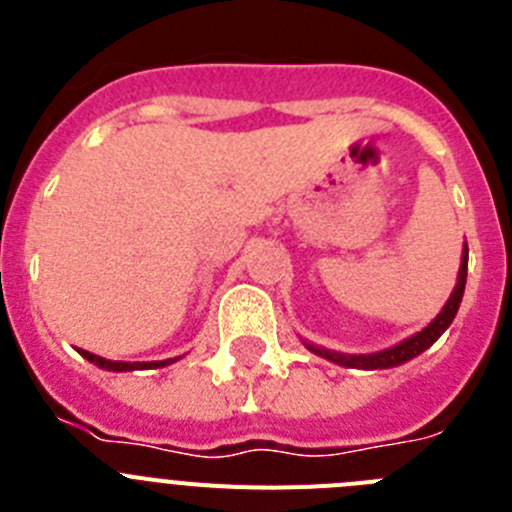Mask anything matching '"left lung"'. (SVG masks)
I'll list each match as a JSON object with an SVG mask.
<instances>
[{"mask_svg":"<svg viewBox=\"0 0 512 512\" xmlns=\"http://www.w3.org/2000/svg\"><path fill=\"white\" fill-rule=\"evenodd\" d=\"M467 264H469V248L464 243L461 248V266H459V277H456V287L451 292V297L446 300V305L441 307L436 318L431 323L425 325L423 330H418L415 336L405 338V341L395 343V346L384 348V351H374V354H341V351H330V348L315 346L310 341L305 343L307 351H312L315 356H323V359L333 361L338 366H346V369H392V366H400L405 361L415 359L425 351V348H431L438 338L446 333L451 323H454L456 312H459L461 297H464V287H467Z\"/></svg>","mask_w":512,"mask_h":512,"instance_id":"8db88e82","label":"left lung"}]
</instances>
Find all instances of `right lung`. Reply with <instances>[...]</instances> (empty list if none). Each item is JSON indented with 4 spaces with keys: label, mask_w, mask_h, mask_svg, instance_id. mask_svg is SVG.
<instances>
[{
    "label": "right lung",
    "mask_w": 512,
    "mask_h": 512,
    "mask_svg": "<svg viewBox=\"0 0 512 512\" xmlns=\"http://www.w3.org/2000/svg\"><path fill=\"white\" fill-rule=\"evenodd\" d=\"M79 354L84 356L87 361H92L94 366H99V369H107V372H135V369H161V366H169L174 364V361L179 359H166V361H110V359H102V356L97 354H89V351H84V348H79Z\"/></svg>",
    "instance_id": "1"
}]
</instances>
